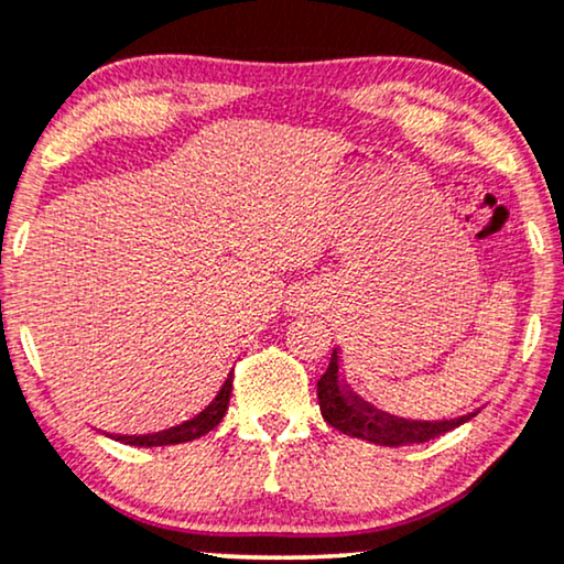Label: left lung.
I'll use <instances>...</instances> for the list:
<instances>
[{
  "label": "left lung",
  "mask_w": 564,
  "mask_h": 564,
  "mask_svg": "<svg viewBox=\"0 0 564 564\" xmlns=\"http://www.w3.org/2000/svg\"><path fill=\"white\" fill-rule=\"evenodd\" d=\"M317 401L323 419L338 432L348 434V437H359L375 445L401 447V445H416V442H426L440 437V434L455 430L463 422L474 416L458 419H442V422H416V419H398L390 413L377 411L375 405L361 401L348 384L340 380V365L338 351H333L330 365H327L325 375L317 380Z\"/></svg>",
  "instance_id": "1"
}]
</instances>
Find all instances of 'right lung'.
<instances>
[{"mask_svg":"<svg viewBox=\"0 0 564 564\" xmlns=\"http://www.w3.org/2000/svg\"><path fill=\"white\" fill-rule=\"evenodd\" d=\"M231 382H234V369L229 372V377L224 380V384L218 388L216 398H213V401L205 405L203 411L195 413L192 419H187V422L169 426V430H163V432L134 434V437H122V440L127 442V445H134V447H161V445H180V442H189V440L203 437V434L216 430V426L220 424V419H224L226 411H229Z\"/></svg>","mask_w":564,"mask_h":564,"instance_id":"add662e5","label":"right lung"}]
</instances>
